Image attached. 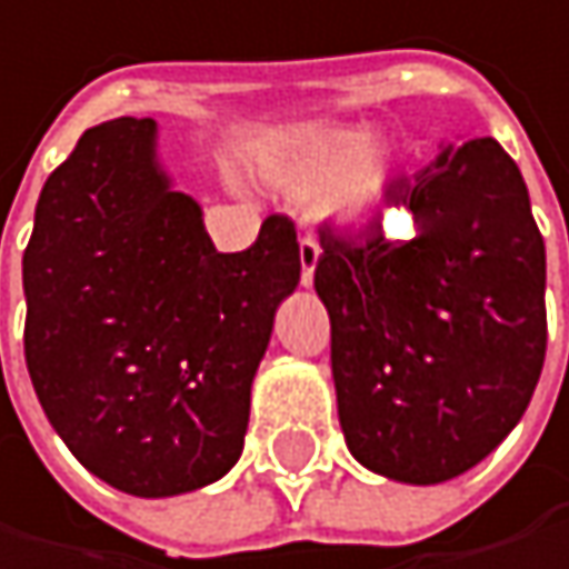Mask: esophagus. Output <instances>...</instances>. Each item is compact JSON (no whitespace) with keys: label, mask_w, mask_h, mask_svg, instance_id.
Wrapping results in <instances>:
<instances>
[{"label":"esophagus","mask_w":569,"mask_h":569,"mask_svg":"<svg viewBox=\"0 0 569 569\" xmlns=\"http://www.w3.org/2000/svg\"><path fill=\"white\" fill-rule=\"evenodd\" d=\"M298 254H301V284H305V288H311V281H315V264H318L321 248H318V241H315V238H301Z\"/></svg>","instance_id":"esophagus-1"}]
</instances>
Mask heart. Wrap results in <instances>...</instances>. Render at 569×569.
I'll use <instances>...</instances> for the list:
<instances>
[{
    "label": "heart",
    "instance_id": "obj_1",
    "mask_svg": "<svg viewBox=\"0 0 569 569\" xmlns=\"http://www.w3.org/2000/svg\"><path fill=\"white\" fill-rule=\"evenodd\" d=\"M264 173L291 197H321L325 218L362 224L396 183V157L386 147H369V133L348 127H315L295 137Z\"/></svg>",
    "mask_w": 569,
    "mask_h": 569
}]
</instances>
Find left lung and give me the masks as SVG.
Instances as JSON below:
<instances>
[{"label":"left lung","instance_id":"left-lung-1","mask_svg":"<svg viewBox=\"0 0 569 569\" xmlns=\"http://www.w3.org/2000/svg\"><path fill=\"white\" fill-rule=\"evenodd\" d=\"M416 234L321 231L315 291L348 452L412 486L462 476L523 419L547 355V251L492 137L442 147L386 193Z\"/></svg>","mask_w":569,"mask_h":569}]
</instances>
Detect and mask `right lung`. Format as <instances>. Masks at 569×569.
<instances>
[{"mask_svg":"<svg viewBox=\"0 0 569 569\" xmlns=\"http://www.w3.org/2000/svg\"><path fill=\"white\" fill-rule=\"evenodd\" d=\"M288 218L221 254L157 160L153 120L87 130L46 180L22 254L26 366L59 439L120 492L218 482L244 449L274 311L298 288Z\"/></svg>","mask_w":569,"mask_h":569,"instance_id":"add662e5","label":"right lung"}]
</instances>
